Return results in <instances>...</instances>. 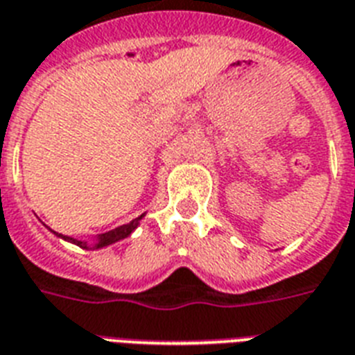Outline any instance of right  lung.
I'll list each match as a JSON object with an SVG mask.
<instances>
[{"label": "right lung", "mask_w": 355, "mask_h": 355, "mask_svg": "<svg viewBox=\"0 0 355 355\" xmlns=\"http://www.w3.org/2000/svg\"><path fill=\"white\" fill-rule=\"evenodd\" d=\"M143 216H144V214H141V216L135 218V220H132L130 223H124V225L115 227V229H112V231L97 234L92 248L87 245V242H82V240H75V238H71V236H64V234H58V232H55V231H53V232H55L56 236L64 238V240H67V242H73L75 245H78V248H82V249H101V248H106V245H112V243L119 242V240H123V238L130 236V234L135 231V227L139 225V222L143 220Z\"/></svg>", "instance_id": "right-lung-1"}]
</instances>
